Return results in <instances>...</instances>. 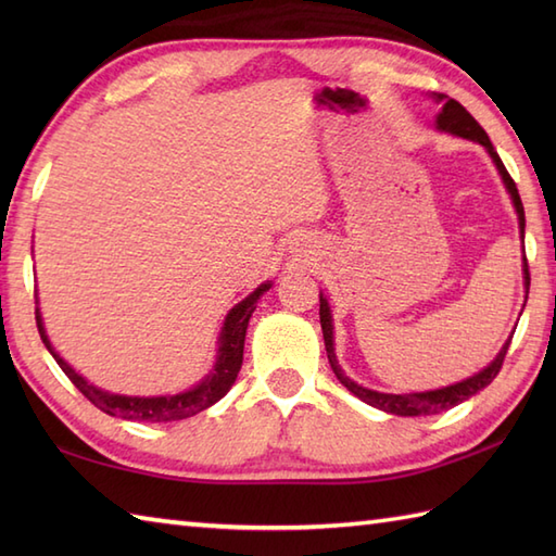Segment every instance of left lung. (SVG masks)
Segmentation results:
<instances>
[{"label":"left lung","mask_w":556,"mask_h":556,"mask_svg":"<svg viewBox=\"0 0 556 556\" xmlns=\"http://www.w3.org/2000/svg\"><path fill=\"white\" fill-rule=\"evenodd\" d=\"M432 100L434 102H444V108L440 112V116H437V126L442 128V131H448V134H456L460 138H470L476 140V143L485 146L490 157L494 160V164H497V169L502 174V179L506 184V188H509V193L514 198V205H516V212H518V227H521V236L526 233V212H523V203H521V195H518V188H516V181L511 179V174L506 172L504 162L500 160L497 150H494V146L490 143V136L485 134V128H482L473 116H470L466 112L464 104H458L456 100L446 98L444 92H432ZM526 260V255H523ZM526 287H530V271H528V260H526ZM320 325H323V337H325V349H327V358H329V365H332V370L337 375V380L344 384L351 394H356L361 401H365V404H370L375 408L380 410H387V413H394V416H432V413H442V410H448L458 406L460 401L470 399L473 394H478L480 389H485L494 377L500 375L502 365H504V358H506V351H509V344L511 339L506 341L504 349L500 351V356L494 358L485 370H480L478 375L468 377V380L458 382V384H452V387H444V389H434V392H422V394H382V392H372V389H365L361 384H356L353 380H349V377L341 372L339 363H337V356H334V341H332V315H329V308H327V301L320 296Z\"/></svg>","instance_id":"obj_1"}]
</instances>
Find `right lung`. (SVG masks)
I'll return each mask as SVG.
<instances>
[{
	"instance_id": "right-lung-1",
	"label": "right lung",
	"mask_w": 556,
	"mask_h": 556,
	"mask_svg": "<svg viewBox=\"0 0 556 556\" xmlns=\"http://www.w3.org/2000/svg\"><path fill=\"white\" fill-rule=\"evenodd\" d=\"M267 289L269 285L257 287L251 296L241 301L236 308H231L219 334V356H217L215 370H212L195 389H191V392L174 394V396H122V394L102 392V389L88 384V380H83V377L71 368L68 363H64V358H59V353L52 349L50 339L45 334L38 311H35V323H38V332L47 351L52 353V358L59 363V368L64 370V375L74 382V387L90 401V404H96L100 410L108 413V416H116L124 420L172 422V420H184V418L195 416V413L217 404V401L229 392V387L233 384L243 363V341H245L248 320H251L257 299L263 296Z\"/></svg>"
}]
</instances>
